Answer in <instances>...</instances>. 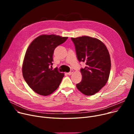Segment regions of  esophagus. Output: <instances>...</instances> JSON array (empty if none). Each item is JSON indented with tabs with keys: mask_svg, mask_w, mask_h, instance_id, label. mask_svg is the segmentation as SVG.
Here are the masks:
<instances>
[{
	"mask_svg": "<svg viewBox=\"0 0 134 134\" xmlns=\"http://www.w3.org/2000/svg\"><path fill=\"white\" fill-rule=\"evenodd\" d=\"M73 72H74L73 70V69H71V71H70L69 72H68L67 74H68V75H71V74H72L73 73Z\"/></svg>",
	"mask_w": 134,
	"mask_h": 134,
	"instance_id": "obj_1",
	"label": "esophagus"
}]
</instances>
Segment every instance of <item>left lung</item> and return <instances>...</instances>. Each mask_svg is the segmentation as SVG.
I'll list each match as a JSON object with an SVG mask.
<instances>
[{"instance_id": "1", "label": "left lung", "mask_w": 134, "mask_h": 134, "mask_svg": "<svg viewBox=\"0 0 134 134\" xmlns=\"http://www.w3.org/2000/svg\"><path fill=\"white\" fill-rule=\"evenodd\" d=\"M79 62H85L81 68L82 80L76 87L86 96L98 92L107 83L111 69L110 54L102 41L89 36L71 38Z\"/></svg>"}]
</instances>
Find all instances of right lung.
Returning <instances> with one entry per match:
<instances>
[{
	"label": "right lung",
	"mask_w": 134,
	"mask_h": 134,
	"mask_svg": "<svg viewBox=\"0 0 134 134\" xmlns=\"http://www.w3.org/2000/svg\"><path fill=\"white\" fill-rule=\"evenodd\" d=\"M68 37L55 35H42L35 38L28 47L23 63V78L35 92L48 96L57 89L64 76L58 68L53 70L55 49Z\"/></svg>",
	"instance_id": "add662e5"
}]
</instances>
